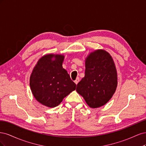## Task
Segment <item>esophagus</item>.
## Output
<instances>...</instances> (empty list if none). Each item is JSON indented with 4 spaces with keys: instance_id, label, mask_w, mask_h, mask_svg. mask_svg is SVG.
<instances>
[{
    "instance_id": "34e87169",
    "label": "esophagus",
    "mask_w": 146,
    "mask_h": 146,
    "mask_svg": "<svg viewBox=\"0 0 146 146\" xmlns=\"http://www.w3.org/2000/svg\"><path fill=\"white\" fill-rule=\"evenodd\" d=\"M79 81H80V78H79L78 77V78H77V79H76V80L74 81V82H75V83H76V85H77V84H78V83L79 82Z\"/></svg>"
}]
</instances>
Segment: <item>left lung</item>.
<instances>
[{"mask_svg": "<svg viewBox=\"0 0 146 146\" xmlns=\"http://www.w3.org/2000/svg\"><path fill=\"white\" fill-rule=\"evenodd\" d=\"M85 74L77 84L76 91L91 108L107 104L116 91L117 72L112 57L107 52L98 50L88 56Z\"/></svg>", "mask_w": 146, "mask_h": 146, "instance_id": "1", "label": "left lung"}]
</instances>
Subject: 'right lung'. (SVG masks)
Segmentation results:
<instances>
[{
    "instance_id": "add662e5",
    "label": "right lung",
    "mask_w": 146,
    "mask_h": 146,
    "mask_svg": "<svg viewBox=\"0 0 146 146\" xmlns=\"http://www.w3.org/2000/svg\"><path fill=\"white\" fill-rule=\"evenodd\" d=\"M54 56L55 60L51 58ZM63 55L52 54L39 60L30 76V86L39 103L48 107L58 106L63 99L76 88V84L63 68Z\"/></svg>"
}]
</instances>
